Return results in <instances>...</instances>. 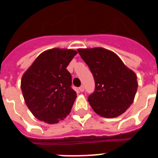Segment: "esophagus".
Instances as JSON below:
<instances>
[{"mask_svg": "<svg viewBox=\"0 0 158 158\" xmlns=\"http://www.w3.org/2000/svg\"><path fill=\"white\" fill-rule=\"evenodd\" d=\"M79 90H80V92H84L85 91V88H84V86L83 85H81V87H79Z\"/></svg>", "mask_w": 158, "mask_h": 158, "instance_id": "34e87169", "label": "esophagus"}]
</instances>
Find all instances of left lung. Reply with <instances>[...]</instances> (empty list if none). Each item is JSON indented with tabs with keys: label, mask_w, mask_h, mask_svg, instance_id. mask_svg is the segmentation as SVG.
Instances as JSON below:
<instances>
[{
	"label": "left lung",
	"mask_w": 158,
	"mask_h": 158,
	"mask_svg": "<svg viewBox=\"0 0 158 158\" xmlns=\"http://www.w3.org/2000/svg\"><path fill=\"white\" fill-rule=\"evenodd\" d=\"M77 51L94 78V92L88 101L95 112L105 118H115L125 112L136 94V74L115 53L106 49H78Z\"/></svg>",
	"instance_id": "1"
}]
</instances>
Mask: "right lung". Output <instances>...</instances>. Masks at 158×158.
<instances>
[{
	"label": "right lung",
	"mask_w": 158,
	"mask_h": 158,
	"mask_svg": "<svg viewBox=\"0 0 158 158\" xmlns=\"http://www.w3.org/2000/svg\"><path fill=\"white\" fill-rule=\"evenodd\" d=\"M77 51L51 49L42 53L24 73L21 90L35 118L52 124L69 115L77 97L66 67Z\"/></svg>",
	"instance_id": "1"
}]
</instances>
